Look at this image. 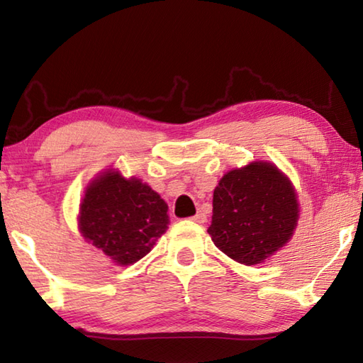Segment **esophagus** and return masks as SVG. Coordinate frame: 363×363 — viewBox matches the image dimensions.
Here are the masks:
<instances>
[{
    "label": "esophagus",
    "mask_w": 363,
    "mask_h": 363,
    "mask_svg": "<svg viewBox=\"0 0 363 363\" xmlns=\"http://www.w3.org/2000/svg\"><path fill=\"white\" fill-rule=\"evenodd\" d=\"M192 220H195V223H199V224H203V223H206V214L203 211H199L192 218Z\"/></svg>",
    "instance_id": "obj_1"
}]
</instances>
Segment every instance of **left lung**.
I'll use <instances>...</instances> for the list:
<instances>
[{"instance_id": "obj_1", "label": "left lung", "mask_w": 363, "mask_h": 363, "mask_svg": "<svg viewBox=\"0 0 363 363\" xmlns=\"http://www.w3.org/2000/svg\"><path fill=\"white\" fill-rule=\"evenodd\" d=\"M298 219V194L290 177L274 163L257 160L220 177L208 233L230 259L256 266L291 240Z\"/></svg>"}]
</instances>
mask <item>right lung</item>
Wrapping results in <instances>:
<instances>
[{"label":"right lung","instance_id":"add662e5","mask_svg":"<svg viewBox=\"0 0 363 363\" xmlns=\"http://www.w3.org/2000/svg\"><path fill=\"white\" fill-rule=\"evenodd\" d=\"M168 224L167 201L138 177L108 168L84 187L78 230L116 266L143 259Z\"/></svg>","mask_w":363,"mask_h":363}]
</instances>
